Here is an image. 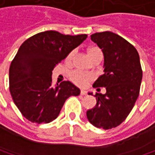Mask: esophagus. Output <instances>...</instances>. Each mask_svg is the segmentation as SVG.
<instances>
[{"label": "esophagus", "mask_w": 155, "mask_h": 155, "mask_svg": "<svg viewBox=\"0 0 155 155\" xmlns=\"http://www.w3.org/2000/svg\"><path fill=\"white\" fill-rule=\"evenodd\" d=\"M86 94H87V91H82V90L81 91V96H85Z\"/></svg>", "instance_id": "1"}]
</instances>
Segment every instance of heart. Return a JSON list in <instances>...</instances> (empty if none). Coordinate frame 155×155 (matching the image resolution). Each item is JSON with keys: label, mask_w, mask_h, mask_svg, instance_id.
I'll use <instances>...</instances> for the list:
<instances>
[{"label": "heart", "mask_w": 155, "mask_h": 155, "mask_svg": "<svg viewBox=\"0 0 155 155\" xmlns=\"http://www.w3.org/2000/svg\"><path fill=\"white\" fill-rule=\"evenodd\" d=\"M74 53H75L74 50H71L68 53V55L65 58L66 63L70 64L72 62ZM87 53L93 62L96 61L97 59H102V57H103L102 50L96 46L90 47L87 49ZM70 79L74 84H76L78 86H85L86 84H88L91 81L93 80V76L91 74H83V73H81L78 71H74L70 74Z\"/></svg>", "instance_id": "obj_1"}]
</instances>
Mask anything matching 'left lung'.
<instances>
[{
	"instance_id": "left-lung-1",
	"label": "left lung",
	"mask_w": 155,
	"mask_h": 155,
	"mask_svg": "<svg viewBox=\"0 0 155 155\" xmlns=\"http://www.w3.org/2000/svg\"><path fill=\"white\" fill-rule=\"evenodd\" d=\"M91 39L102 49L104 74L93 87L106 94L96 93L97 105L87 111V117L97 128L110 130L119 126L131 112L137 99L142 81L139 56L132 44L112 32L96 33Z\"/></svg>"
}]
</instances>
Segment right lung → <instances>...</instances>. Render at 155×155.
<instances>
[{"label":"right lung","instance_id":"obj_1","mask_svg":"<svg viewBox=\"0 0 155 155\" xmlns=\"http://www.w3.org/2000/svg\"><path fill=\"white\" fill-rule=\"evenodd\" d=\"M87 35H64L45 31L23 42L9 67V91L22 115L35 123H49L59 114L65 100L79 96L69 81L52 85V71Z\"/></svg>","mask_w":155,"mask_h":155}]
</instances>
